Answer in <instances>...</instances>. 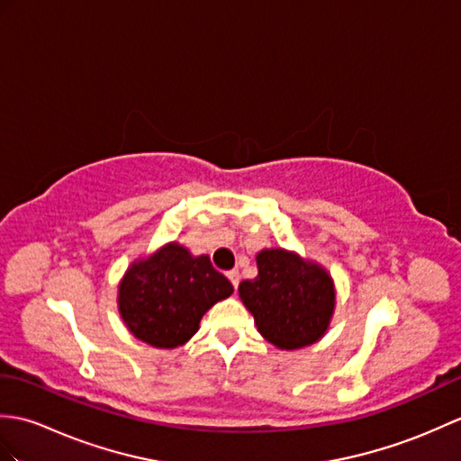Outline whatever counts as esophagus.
I'll return each instance as SVG.
<instances>
[{
	"instance_id": "1",
	"label": "esophagus",
	"mask_w": 461,
	"mask_h": 461,
	"mask_svg": "<svg viewBox=\"0 0 461 461\" xmlns=\"http://www.w3.org/2000/svg\"><path fill=\"white\" fill-rule=\"evenodd\" d=\"M228 279L231 281L233 288H238V285H240V273H238V271H230V273H228Z\"/></svg>"
}]
</instances>
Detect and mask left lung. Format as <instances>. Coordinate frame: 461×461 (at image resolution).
<instances>
[{
    "label": "left lung",
    "mask_w": 461,
    "mask_h": 461,
    "mask_svg": "<svg viewBox=\"0 0 461 461\" xmlns=\"http://www.w3.org/2000/svg\"><path fill=\"white\" fill-rule=\"evenodd\" d=\"M259 275L240 296L259 334L279 349H301L326 334L336 306L334 281L318 263L286 249L257 253Z\"/></svg>",
    "instance_id": "1"
}]
</instances>
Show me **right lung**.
<instances>
[{
	"mask_svg": "<svg viewBox=\"0 0 461 461\" xmlns=\"http://www.w3.org/2000/svg\"><path fill=\"white\" fill-rule=\"evenodd\" d=\"M233 293L208 255L194 257L176 241L135 261L120 283L117 304L131 334L173 349L196 334L208 310Z\"/></svg>",
	"mask_w": 461,
	"mask_h": 461,
	"instance_id": "1",
	"label": "right lung"
}]
</instances>
